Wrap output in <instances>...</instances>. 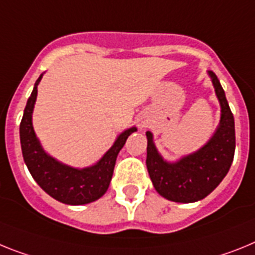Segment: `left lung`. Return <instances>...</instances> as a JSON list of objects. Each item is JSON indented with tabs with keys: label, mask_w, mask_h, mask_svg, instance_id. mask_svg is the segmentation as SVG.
<instances>
[{
	"label": "left lung",
	"mask_w": 255,
	"mask_h": 255,
	"mask_svg": "<svg viewBox=\"0 0 255 255\" xmlns=\"http://www.w3.org/2000/svg\"><path fill=\"white\" fill-rule=\"evenodd\" d=\"M221 105V121L203 147L180 160L167 161L155 147L151 132L147 137L146 167L155 190L170 201L194 203L216 189L229 173L235 154V121L225 91L213 72H208Z\"/></svg>",
	"instance_id": "1"
}]
</instances>
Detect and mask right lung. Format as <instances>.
<instances>
[{"mask_svg": "<svg viewBox=\"0 0 255 255\" xmlns=\"http://www.w3.org/2000/svg\"><path fill=\"white\" fill-rule=\"evenodd\" d=\"M42 75L35 81L20 123V143L24 161L35 182L57 201L69 205L92 203L106 192L112 181L117 156L125 146L128 136L136 132L137 128H128L122 132L103 158L91 167L79 169L57 161L43 150L33 129L32 114L38 92L37 86L41 82Z\"/></svg>", "mask_w": 255, "mask_h": 255, "instance_id": "add662e5", "label": "right lung"}]
</instances>
